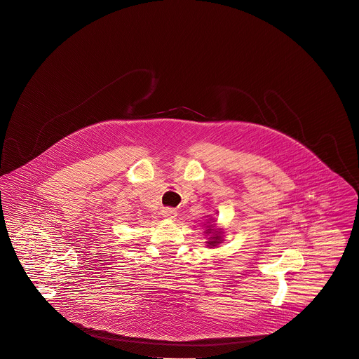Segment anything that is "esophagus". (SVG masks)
Returning <instances> with one entry per match:
<instances>
[{"mask_svg": "<svg viewBox=\"0 0 359 359\" xmlns=\"http://www.w3.org/2000/svg\"><path fill=\"white\" fill-rule=\"evenodd\" d=\"M162 215L165 218H175L177 216V212L175 210L174 208H163Z\"/></svg>", "mask_w": 359, "mask_h": 359, "instance_id": "34e87169", "label": "esophagus"}]
</instances>
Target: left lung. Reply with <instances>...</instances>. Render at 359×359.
<instances>
[{
	"instance_id": "8db88e82",
	"label": "left lung",
	"mask_w": 359,
	"mask_h": 359,
	"mask_svg": "<svg viewBox=\"0 0 359 359\" xmlns=\"http://www.w3.org/2000/svg\"><path fill=\"white\" fill-rule=\"evenodd\" d=\"M212 230H213V229H208L207 233H212ZM215 234H216L215 237H210V238H213V241H209V242H208L210 246H216L217 243H219V241H221V239H219L221 238V236H219L221 231H216Z\"/></svg>"
}]
</instances>
